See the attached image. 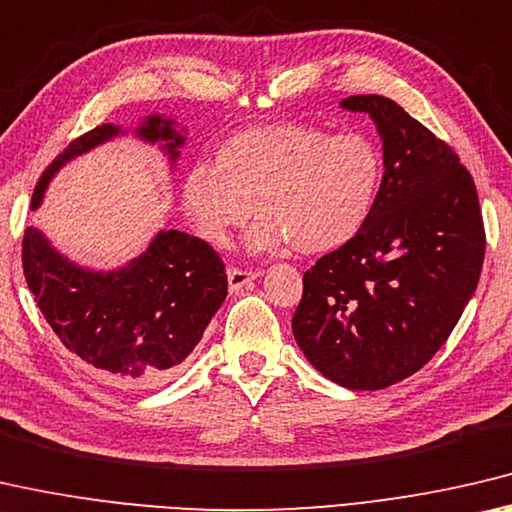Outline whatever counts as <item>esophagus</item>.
<instances>
[{"mask_svg": "<svg viewBox=\"0 0 512 512\" xmlns=\"http://www.w3.org/2000/svg\"><path fill=\"white\" fill-rule=\"evenodd\" d=\"M226 279H229V288L231 290H240L242 286H247V283L258 279V272L238 270V267H229V272H226Z\"/></svg>", "mask_w": 512, "mask_h": 512, "instance_id": "1", "label": "esophagus"}]
</instances>
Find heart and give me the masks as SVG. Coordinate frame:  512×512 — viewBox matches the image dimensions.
<instances>
[{
  "label": "heart",
  "mask_w": 512,
  "mask_h": 512,
  "mask_svg": "<svg viewBox=\"0 0 512 512\" xmlns=\"http://www.w3.org/2000/svg\"><path fill=\"white\" fill-rule=\"evenodd\" d=\"M381 177V152L365 133L274 124L236 133L217 149L215 165L190 167L181 199L197 231L217 247L256 206L263 217L249 231L251 249L292 245L301 254H326L363 229Z\"/></svg>",
  "instance_id": "obj_1"
}]
</instances>
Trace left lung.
I'll return each mask as SVG.
<instances>
[{
  "label": "left lung",
  "instance_id": "8db88e82",
  "mask_svg": "<svg viewBox=\"0 0 512 512\" xmlns=\"http://www.w3.org/2000/svg\"><path fill=\"white\" fill-rule=\"evenodd\" d=\"M340 106L372 117L385 172L363 229L304 274L292 333L326 379L381 390L422 370L454 331L481 276L483 217L458 154L397 102Z\"/></svg>",
  "mask_w": 512,
  "mask_h": 512
}]
</instances>
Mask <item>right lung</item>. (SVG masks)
Instances as JSON below:
<instances>
[{
  "instance_id": "obj_1",
  "label": "right lung",
  "mask_w": 512,
  "mask_h": 512,
  "mask_svg": "<svg viewBox=\"0 0 512 512\" xmlns=\"http://www.w3.org/2000/svg\"><path fill=\"white\" fill-rule=\"evenodd\" d=\"M120 133L115 124H102L72 140L40 177L31 211L67 161ZM136 136L161 142L172 163L186 140L163 115H149ZM22 267L40 313L63 345L117 388H149L170 379L197 347L229 288L217 251L174 229L158 231L147 251L120 270L95 272L67 261L43 231L27 226Z\"/></svg>"
}]
</instances>
